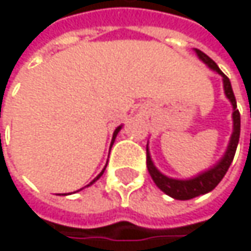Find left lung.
Returning <instances> with one entry per match:
<instances>
[{"label":"left lung","mask_w":251,"mask_h":251,"mask_svg":"<svg viewBox=\"0 0 251 251\" xmlns=\"http://www.w3.org/2000/svg\"><path fill=\"white\" fill-rule=\"evenodd\" d=\"M193 50H195L196 56L209 70H212L214 73H217L218 75H221V78H223L224 94H226L228 101L232 106V115H231V118H232V132H231V136H229V141H228V145H226V152L223 154V157L214 166L208 167L203 172H199L198 175L187 177V178H176V177H170V176L161 173L155 167V164H154V161L151 158L150 147L147 144V167H148V172L152 177L154 183L157 184V187L160 190H163L166 195H169L170 198L177 199V201H189V199H193L196 196H201V195H205V193L214 190L218 186V183L223 180V177L226 176V170L229 169V166L232 163V158H234V154H235V150H237V145H238V139H240V113H238V109H237V101H235L232 87H231V82H229L228 76L202 50H199V49H193Z\"/></svg>","instance_id":"left-lung-1"}]
</instances>
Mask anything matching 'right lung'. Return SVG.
<instances>
[{"mask_svg": "<svg viewBox=\"0 0 251 251\" xmlns=\"http://www.w3.org/2000/svg\"><path fill=\"white\" fill-rule=\"evenodd\" d=\"M122 126H124V125L118 126V127L115 129V132H113V136H112V142H110V148H112V145L115 144V139H116V136H118V133L121 132V129H122ZM106 166H107V164H106ZM106 166H104V169H103V170H101V172H100L99 175L96 176V177H94V178H93V180H91V181H90L88 184H87V186H84V187H81L79 190H82V189H85V187H88V186H91L93 183H96V181H97V180H99V178H100V177L103 176V173H104V170H106ZM79 190H76V192H79ZM59 195H61V193H59ZM62 195H64V196H67V193H62ZM68 195H70V193H68Z\"/></svg>", "mask_w": 251, "mask_h": 251, "instance_id": "obj_1", "label": "right lung"}]
</instances>
